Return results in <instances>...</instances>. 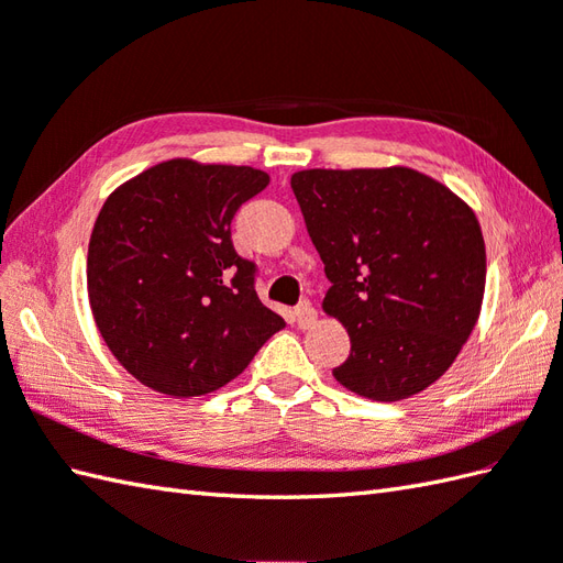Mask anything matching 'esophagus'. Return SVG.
<instances>
[{"label":"esophagus","instance_id":"1","mask_svg":"<svg viewBox=\"0 0 563 563\" xmlns=\"http://www.w3.org/2000/svg\"><path fill=\"white\" fill-rule=\"evenodd\" d=\"M295 319L299 329H311L313 321H317V309L311 307V302H302L295 309Z\"/></svg>","mask_w":563,"mask_h":563}]
</instances>
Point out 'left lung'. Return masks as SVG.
<instances>
[{
	"instance_id": "obj_1",
	"label": "left lung",
	"mask_w": 563,
	"mask_h": 563,
	"mask_svg": "<svg viewBox=\"0 0 563 563\" xmlns=\"http://www.w3.org/2000/svg\"><path fill=\"white\" fill-rule=\"evenodd\" d=\"M290 185L331 280L323 311L350 335L333 376L378 402L420 394L479 317L487 254L473 208L410 167L302 169Z\"/></svg>"
}]
</instances>
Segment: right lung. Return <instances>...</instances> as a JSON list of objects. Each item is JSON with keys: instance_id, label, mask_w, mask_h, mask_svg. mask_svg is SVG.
I'll return each mask as SVG.
<instances>
[{"instance_id": "right-lung-1", "label": "right lung", "mask_w": 563, "mask_h": 563, "mask_svg": "<svg viewBox=\"0 0 563 563\" xmlns=\"http://www.w3.org/2000/svg\"><path fill=\"white\" fill-rule=\"evenodd\" d=\"M268 175L167 161L110 194L88 244V299L102 341L141 384L203 396L242 374L285 321L256 295V264L230 222Z\"/></svg>"}]
</instances>
